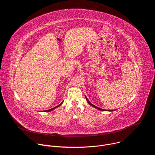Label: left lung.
Wrapping results in <instances>:
<instances>
[{
	"label": "left lung",
	"instance_id": "obj_1",
	"mask_svg": "<svg viewBox=\"0 0 155 155\" xmlns=\"http://www.w3.org/2000/svg\"><path fill=\"white\" fill-rule=\"evenodd\" d=\"M85 97H86V101L87 102V103L89 104L91 106H92V107H94V108H97V109H98V110H101V111H108V112H112V111H114V110H104V109H102V108H99V107H96L95 105H94L93 104H92L89 101H88V99H87V98L85 96Z\"/></svg>",
	"mask_w": 155,
	"mask_h": 155
}]
</instances>
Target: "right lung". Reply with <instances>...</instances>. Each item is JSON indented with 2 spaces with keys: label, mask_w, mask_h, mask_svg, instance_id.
<instances>
[{
  "label": "right lung",
  "mask_w": 155,
  "mask_h": 155,
  "mask_svg": "<svg viewBox=\"0 0 155 155\" xmlns=\"http://www.w3.org/2000/svg\"><path fill=\"white\" fill-rule=\"evenodd\" d=\"M63 103V101L60 104H59L58 106H56V107H54V108H51V109H49V110H45V112H50V111H52L53 110H54V109H55V108H56L57 107H59Z\"/></svg>",
  "instance_id": "1"
}]
</instances>
